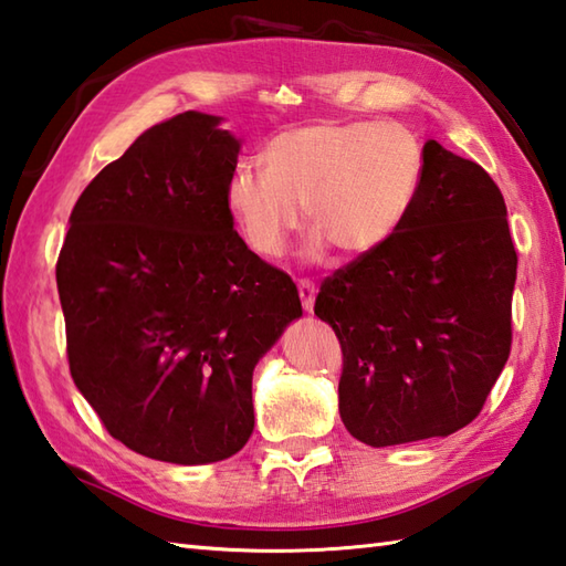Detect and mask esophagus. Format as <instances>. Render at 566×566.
Segmentation results:
<instances>
[{
  "label": "esophagus",
  "instance_id": "34e87169",
  "mask_svg": "<svg viewBox=\"0 0 566 566\" xmlns=\"http://www.w3.org/2000/svg\"><path fill=\"white\" fill-rule=\"evenodd\" d=\"M297 295H301V303H303V311L305 313H313V305H315V295H317V287L313 281L301 279L297 281Z\"/></svg>",
  "mask_w": 566,
  "mask_h": 566
}]
</instances>
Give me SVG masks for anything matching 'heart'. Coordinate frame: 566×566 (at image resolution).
Instances as JSON below:
<instances>
[{"label":"heart","instance_id":"obj_1","mask_svg":"<svg viewBox=\"0 0 566 566\" xmlns=\"http://www.w3.org/2000/svg\"><path fill=\"white\" fill-rule=\"evenodd\" d=\"M265 169L241 163L223 187V201L247 247L275 259L301 229L303 207L315 233L307 255L329 247L343 255L381 249L419 199L423 150L399 123H313L275 135Z\"/></svg>","mask_w":566,"mask_h":566}]
</instances>
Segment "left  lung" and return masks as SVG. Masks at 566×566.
Here are the masks:
<instances>
[{
  "instance_id": "obj_1",
  "label": "left lung",
  "mask_w": 566,
  "mask_h": 566,
  "mask_svg": "<svg viewBox=\"0 0 566 566\" xmlns=\"http://www.w3.org/2000/svg\"><path fill=\"white\" fill-rule=\"evenodd\" d=\"M515 275L493 177L429 140L403 227L337 269L315 297V315L343 347L347 431L384 449L471 423L510 357Z\"/></svg>"
}]
</instances>
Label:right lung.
Wrapping results in <instances>:
<instances>
[{"label": "right lung", "instance_id": "add662e5", "mask_svg": "<svg viewBox=\"0 0 566 566\" xmlns=\"http://www.w3.org/2000/svg\"><path fill=\"white\" fill-rule=\"evenodd\" d=\"M187 111L103 167L56 263L71 377L135 453L201 465L253 431V367L303 315L291 275L233 229L239 140Z\"/></svg>", "mask_w": 566, "mask_h": 566}]
</instances>
